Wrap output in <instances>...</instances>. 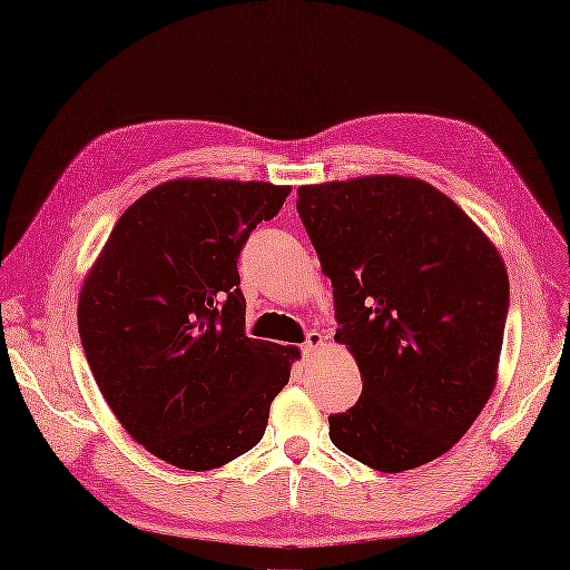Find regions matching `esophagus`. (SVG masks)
Returning a JSON list of instances; mask_svg holds the SVG:
<instances>
[{
  "label": "esophagus",
  "mask_w": 570,
  "mask_h": 570,
  "mask_svg": "<svg viewBox=\"0 0 570 570\" xmlns=\"http://www.w3.org/2000/svg\"><path fill=\"white\" fill-rule=\"evenodd\" d=\"M320 344H323V334H320V332H308V334H305V342L301 346L303 356H308L311 352H315Z\"/></svg>",
  "instance_id": "esophagus-1"
}]
</instances>
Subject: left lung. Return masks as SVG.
<instances>
[{"instance_id":"1","label":"left lung","mask_w":570,"mask_h":570,"mask_svg":"<svg viewBox=\"0 0 570 570\" xmlns=\"http://www.w3.org/2000/svg\"><path fill=\"white\" fill-rule=\"evenodd\" d=\"M296 209L363 381L352 410L330 414L332 443L381 472L441 458L495 385L510 305L499 250L416 178L303 185Z\"/></svg>"}]
</instances>
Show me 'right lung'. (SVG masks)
Here are the masks:
<instances>
[{
	"label": "right lung",
	"instance_id": "right-lung-1",
	"mask_svg": "<svg viewBox=\"0 0 570 570\" xmlns=\"http://www.w3.org/2000/svg\"><path fill=\"white\" fill-rule=\"evenodd\" d=\"M291 187L170 180L115 224L79 296V337L125 431L204 472L253 450L296 346L250 340L238 257Z\"/></svg>",
	"mask_w": 570,
	"mask_h": 570
}]
</instances>
